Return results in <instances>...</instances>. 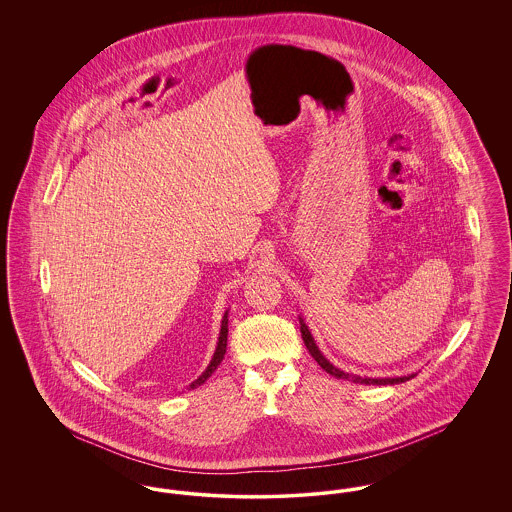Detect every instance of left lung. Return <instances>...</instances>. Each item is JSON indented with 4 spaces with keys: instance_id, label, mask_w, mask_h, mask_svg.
<instances>
[{
    "instance_id": "obj_1",
    "label": "left lung",
    "mask_w": 512,
    "mask_h": 512,
    "mask_svg": "<svg viewBox=\"0 0 512 512\" xmlns=\"http://www.w3.org/2000/svg\"><path fill=\"white\" fill-rule=\"evenodd\" d=\"M301 338L305 341V345H307V349H309V353L313 355V359L317 361L318 365L322 366L328 374H332V376H336V378H345V380H353L355 384H366V386H388V384H401V382H407V380H411L414 374L411 376H401V378H359V376H349V374H345L343 370L340 368H336L334 365H330L324 357H322V353L318 351L317 343L313 340V336H311V332H309V328L303 324V320H301Z\"/></svg>"
}]
</instances>
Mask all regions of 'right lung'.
<instances>
[{
    "mask_svg": "<svg viewBox=\"0 0 512 512\" xmlns=\"http://www.w3.org/2000/svg\"><path fill=\"white\" fill-rule=\"evenodd\" d=\"M226 338H228V317L224 315V318H222V326H220L219 345H217V351H215V355H213V361H211V365L207 366V370L195 380L190 388H197V386L205 384V380L217 370V366L220 365V361L224 359V353H226Z\"/></svg>",
    "mask_w": 512,
    "mask_h": 512,
    "instance_id": "add662e5",
    "label": "right lung"
}]
</instances>
